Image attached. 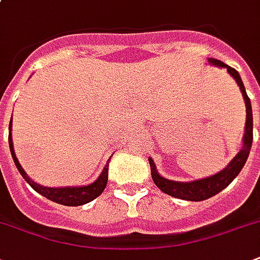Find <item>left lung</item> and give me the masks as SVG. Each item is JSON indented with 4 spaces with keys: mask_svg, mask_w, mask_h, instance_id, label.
<instances>
[{
    "mask_svg": "<svg viewBox=\"0 0 260 260\" xmlns=\"http://www.w3.org/2000/svg\"><path fill=\"white\" fill-rule=\"evenodd\" d=\"M209 62L214 64V66L225 67L226 71L236 79V82L240 86L247 108L246 134H244V139H243V148L224 170L214 174L212 177L198 179V181L175 182L160 177L158 171H156V167H155L152 159L150 158L151 177H152V181H154L155 185L158 186L163 193L169 194L171 197L187 200V201H204V200H208V198L213 197L217 193H220L222 189H225L226 186L230 185L231 182L236 178V175L242 171L243 166H244V163H246L247 158L250 155L251 144H252V108H251V101L248 95H247L246 87L243 85L240 75H239V73L235 69H232V67L225 64V63L220 62L217 59L210 58Z\"/></svg>",
    "mask_w": 260,
    "mask_h": 260,
    "instance_id": "8db88e82",
    "label": "left lung"
}]
</instances>
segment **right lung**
<instances>
[{
	"instance_id": "obj_1",
	"label": "right lung",
	"mask_w": 260,
	"mask_h": 260,
	"mask_svg": "<svg viewBox=\"0 0 260 260\" xmlns=\"http://www.w3.org/2000/svg\"><path fill=\"white\" fill-rule=\"evenodd\" d=\"M10 129H12V120H10L9 124V131ZM9 148L10 154H12V158H13L14 160V165L17 167V170L20 171L22 178L32 186V189H35L38 193H40L46 198L51 200V201L58 202V204H62V205L79 206L83 205V204H87V202L90 201H93L94 198H97L98 196L104 191L106 183H108V166H105V169H104V171H102V174L100 175V178H98L97 181L93 182V183H90V185L87 186H79V187H58V189H56V187H46V186L38 185V183H35V182L26 175L25 171L22 170L21 165L18 163L13 150L12 134H9Z\"/></svg>"
}]
</instances>
